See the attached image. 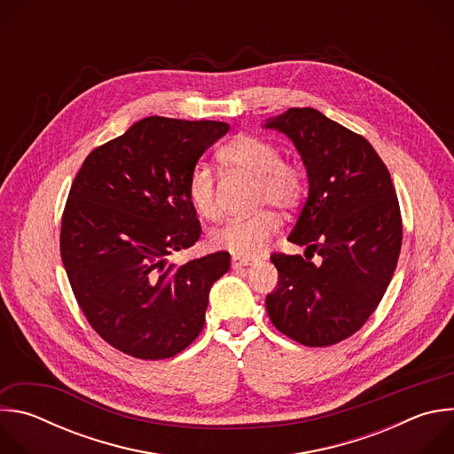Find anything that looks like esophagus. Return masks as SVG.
<instances>
[{
  "mask_svg": "<svg viewBox=\"0 0 454 454\" xmlns=\"http://www.w3.org/2000/svg\"><path fill=\"white\" fill-rule=\"evenodd\" d=\"M251 264H253L251 258H242V256H233V258H231V268H233V270L247 268V266H251Z\"/></svg>",
  "mask_w": 454,
  "mask_h": 454,
  "instance_id": "obj_1",
  "label": "esophagus"
}]
</instances>
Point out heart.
<instances>
[{
	"label": "heart",
	"mask_w": 454,
	"mask_h": 454,
	"mask_svg": "<svg viewBox=\"0 0 454 454\" xmlns=\"http://www.w3.org/2000/svg\"><path fill=\"white\" fill-rule=\"evenodd\" d=\"M217 160L228 172L254 179V207H275L282 212L298 207L305 193L303 172L280 160V151L261 137L240 135L224 145ZM186 196L200 217L215 221L219 203L215 179L208 167H193L186 179ZM278 217L264 208L246 219H233L210 233V246L231 253L233 256L251 258L261 254L270 239L278 231Z\"/></svg>",
	"instance_id": "heart-1"
}]
</instances>
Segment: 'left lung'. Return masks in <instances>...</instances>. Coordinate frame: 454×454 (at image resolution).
Wrapping results in <instances>:
<instances>
[{"instance_id":"obj_1","label":"left lung","mask_w":454,"mask_h":454,"mask_svg":"<svg viewBox=\"0 0 454 454\" xmlns=\"http://www.w3.org/2000/svg\"><path fill=\"white\" fill-rule=\"evenodd\" d=\"M307 170L309 193L289 240L301 254H273L278 286L268 294L273 325L307 347H329L356 334L394 277L403 221L395 188L373 147L312 107L268 118ZM316 252L312 263L306 253Z\"/></svg>"}]
</instances>
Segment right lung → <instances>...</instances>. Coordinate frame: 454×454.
Returning <instances> with one entry per match:
<instances>
[{"label":"right lung","instance_id":"obj_1","mask_svg":"<svg viewBox=\"0 0 454 454\" xmlns=\"http://www.w3.org/2000/svg\"><path fill=\"white\" fill-rule=\"evenodd\" d=\"M228 131L224 121L149 116L90 153L75 176L62 214V264L90 325L127 356L167 359L203 331L230 254L179 268L168 254L201 237L186 179Z\"/></svg>","mask_w":454,"mask_h":454}]
</instances>
